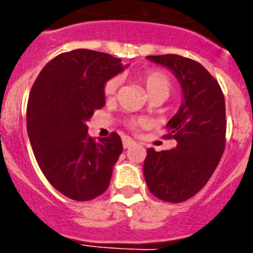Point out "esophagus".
<instances>
[{
    "mask_svg": "<svg viewBox=\"0 0 253 253\" xmlns=\"http://www.w3.org/2000/svg\"><path fill=\"white\" fill-rule=\"evenodd\" d=\"M135 140L131 138H123V148H130L131 146H134Z\"/></svg>",
    "mask_w": 253,
    "mask_h": 253,
    "instance_id": "obj_1",
    "label": "esophagus"
}]
</instances>
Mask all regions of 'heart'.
I'll list each match as a JSON object with an SVG mask.
<instances>
[{"instance_id":"heart-1","label":"heart","mask_w":253,"mask_h":253,"mask_svg":"<svg viewBox=\"0 0 253 253\" xmlns=\"http://www.w3.org/2000/svg\"><path fill=\"white\" fill-rule=\"evenodd\" d=\"M139 80L144 85L147 93L150 97L154 95H163V97H168L170 90H172V81L167 76L164 72L160 71H147V72L139 75ZM119 81L118 77H113L110 80H107L103 86V94L106 95L107 98L114 97L117 90H118ZM139 123L136 121H131L130 126L136 127Z\"/></svg>"}]
</instances>
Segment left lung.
Here are the masks:
<instances>
[{"label": "left lung", "mask_w": 253, "mask_h": 253, "mask_svg": "<svg viewBox=\"0 0 253 253\" xmlns=\"http://www.w3.org/2000/svg\"><path fill=\"white\" fill-rule=\"evenodd\" d=\"M178 81L182 102L169 119L168 138L176 147L147 150L143 174L150 192L167 202H184L204 188L224 150L226 107L219 84L197 61L180 55L147 56Z\"/></svg>", "instance_id": "obj_1"}]
</instances>
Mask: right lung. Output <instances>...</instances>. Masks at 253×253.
I'll return each mask as SVG.
<instances>
[{
  "label": "right lung",
  "instance_id": "obj_1",
  "mask_svg": "<svg viewBox=\"0 0 253 253\" xmlns=\"http://www.w3.org/2000/svg\"><path fill=\"white\" fill-rule=\"evenodd\" d=\"M127 67L107 53L73 49L49 61L34 83L26 113L30 143L45 178L68 198L93 200L110 184L121 136L97 142L86 122L106 103L105 83Z\"/></svg>",
  "mask_w": 253,
  "mask_h": 253
}]
</instances>
